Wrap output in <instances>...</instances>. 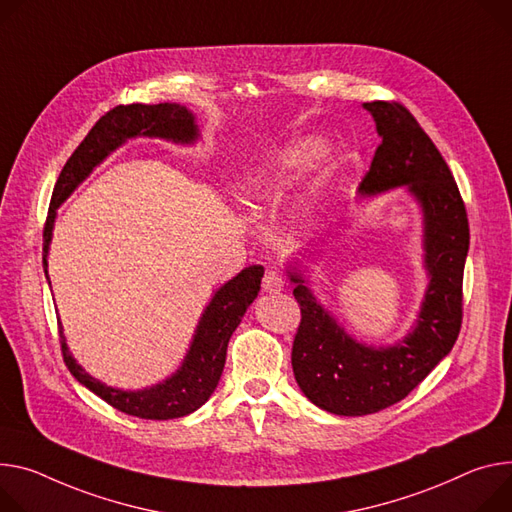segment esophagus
<instances>
[{"mask_svg": "<svg viewBox=\"0 0 512 512\" xmlns=\"http://www.w3.org/2000/svg\"><path fill=\"white\" fill-rule=\"evenodd\" d=\"M284 284H286V282H284L282 273H277V271H273V269L265 271V275H263V282H261L263 290H265V292H269V294L282 292V290H284Z\"/></svg>", "mask_w": 512, "mask_h": 512, "instance_id": "1", "label": "esophagus"}]
</instances>
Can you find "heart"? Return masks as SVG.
<instances>
[{"label": "heart", "instance_id": "b5f03b06", "mask_svg": "<svg viewBox=\"0 0 512 512\" xmlns=\"http://www.w3.org/2000/svg\"><path fill=\"white\" fill-rule=\"evenodd\" d=\"M308 153H310V145H296L286 153H282L267 167L249 173L241 183L243 194L253 202L267 198L269 194H273V190H277L280 185L292 179V175L296 173L300 163H304Z\"/></svg>", "mask_w": 512, "mask_h": 512}]
</instances>
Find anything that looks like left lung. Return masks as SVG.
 Returning a JSON list of instances; mask_svg holds the SVG:
<instances>
[{"instance_id":"8db88e82","label":"left lung","mask_w":512,"mask_h":512,"mask_svg":"<svg viewBox=\"0 0 512 512\" xmlns=\"http://www.w3.org/2000/svg\"><path fill=\"white\" fill-rule=\"evenodd\" d=\"M382 143L359 183L361 196H376L400 185L423 208L425 267L429 288L412 333L392 347H367L339 327L316 302L304 277L298 284L300 327L292 345L294 376L304 396L339 416H363L406 398L453 349L463 318V267L470 249L466 204L439 149L398 102H367Z\"/></svg>"}]
</instances>
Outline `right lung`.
Here are the masks:
<instances>
[{"mask_svg":"<svg viewBox=\"0 0 512 512\" xmlns=\"http://www.w3.org/2000/svg\"><path fill=\"white\" fill-rule=\"evenodd\" d=\"M132 136H159L173 143H194L198 138V126L194 122L192 112L179 104H128L116 106L114 110L106 112L96 122V126L87 132L81 145L73 151L55 183L49 218H46L42 235V267L46 277H49V271H46V265H49L46 263V255H49V243L53 237L57 208L91 173V169L102 163L114 149H118L126 141V138ZM261 277V265L245 267L237 277H232L230 282H226L214 294L212 302L206 306L200 318L192 347L188 355H185L181 367L171 378L153 388L124 392L91 378L71 357L63 329L59 324L65 365L79 384L98 394L116 410L126 412L130 416L149 418V421H167V418H179L190 414L198 410L216 390L226 361L228 339L239 327V322L251 306V302L257 298V292L261 288Z\"/></svg>","mask_w":512,"mask_h":512,"instance_id":"1","label":"right lung"}]
</instances>
